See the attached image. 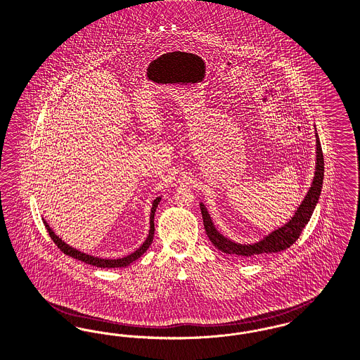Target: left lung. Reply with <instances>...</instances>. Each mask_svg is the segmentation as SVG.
Returning a JSON list of instances; mask_svg holds the SVG:
<instances>
[{"label": "left lung", "mask_w": 360, "mask_h": 360, "mask_svg": "<svg viewBox=\"0 0 360 360\" xmlns=\"http://www.w3.org/2000/svg\"><path fill=\"white\" fill-rule=\"evenodd\" d=\"M322 182H323V155H322V148H321V143L317 134V166H316L314 181L311 184L310 191L306 194L304 200L299 205L294 217H291V220L287 224L277 229L274 233L266 235L262 240L254 245H240V243H235L233 240L227 239L226 236H223L221 233H217V230L212 223L211 216L208 214L204 204H200L202 220H204V229L214 248H217L224 254H230L238 258H252L259 254L277 253V252L285 250L295 243L299 235L303 231L304 226L309 223L313 211L317 205L318 198L322 189Z\"/></svg>", "instance_id": "1"}]
</instances>
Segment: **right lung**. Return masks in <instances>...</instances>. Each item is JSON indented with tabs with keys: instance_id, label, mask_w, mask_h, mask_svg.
Instances as JSON below:
<instances>
[{
	"instance_id": "add662e5",
	"label": "right lung",
	"mask_w": 360,
	"mask_h": 360,
	"mask_svg": "<svg viewBox=\"0 0 360 360\" xmlns=\"http://www.w3.org/2000/svg\"><path fill=\"white\" fill-rule=\"evenodd\" d=\"M160 202V197H158L153 204H152V210H150V229H149L148 238L146 239V242L134 252V253L129 254L127 257H122V258H117V259H105V258H98V257H92V255H88V254L82 253L73 248H70L69 245H66L64 240H61L56 233H53V230L49 227V224L44 221V226L47 229V233L50 235V238L53 239V242L58 246V249L66 254V255H70L72 258H76L79 261H83L85 264H89V265H94V266H99V268H124L130 265L133 261H136L137 258H140L143 254L147 252L150 243H152V239H153V233H155V224H153V216H155V211H156V207L158 204Z\"/></svg>"
}]
</instances>
